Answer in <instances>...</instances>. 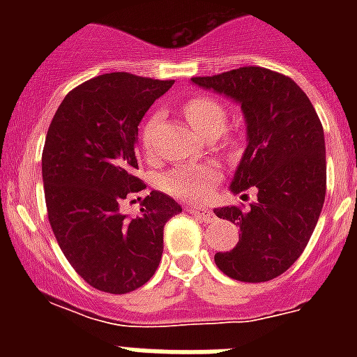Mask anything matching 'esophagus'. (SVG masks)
<instances>
[{"mask_svg": "<svg viewBox=\"0 0 357 357\" xmlns=\"http://www.w3.org/2000/svg\"><path fill=\"white\" fill-rule=\"evenodd\" d=\"M187 211H189L190 215H195V217L198 218V220H200V222L209 224V222H213V220H215V213H213L211 209H207V207L192 206V207H189V209H187Z\"/></svg>", "mask_w": 357, "mask_h": 357, "instance_id": "34e87169", "label": "esophagus"}]
</instances>
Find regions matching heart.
Returning a JSON list of instances; mask_svg holds the SVG:
<instances>
[{
  "label": "heart",
  "mask_w": 357,
  "mask_h": 357,
  "mask_svg": "<svg viewBox=\"0 0 357 357\" xmlns=\"http://www.w3.org/2000/svg\"><path fill=\"white\" fill-rule=\"evenodd\" d=\"M183 113L202 139H209L222 133L228 123V111L215 98L198 96L185 103ZM162 114L155 111L150 114L140 129V146L148 155L157 151V133L161 128ZM218 172L209 165H183L167 172L161 178V187L170 195L187 200H202L209 195Z\"/></svg>",
  "instance_id": "b5f03b06"
}]
</instances>
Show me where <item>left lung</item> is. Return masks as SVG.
<instances>
[{
  "instance_id": "1",
  "label": "left lung",
  "mask_w": 357,
  "mask_h": 357,
  "mask_svg": "<svg viewBox=\"0 0 357 357\" xmlns=\"http://www.w3.org/2000/svg\"><path fill=\"white\" fill-rule=\"evenodd\" d=\"M192 83L241 103L248 146L231 190H257L246 211L238 206L215 209L218 218L241 228L237 246L215 254V263L238 282L274 280L302 255L321 217L326 196L321 120L291 77L268 68L243 66L192 77Z\"/></svg>"
}]
</instances>
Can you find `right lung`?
I'll list each match as a JSON object with an SVG mask.
<instances>
[{
  "instance_id": "right-lung-1",
  "label": "right lung",
  "mask_w": 357,
  "mask_h": 357,
  "mask_svg": "<svg viewBox=\"0 0 357 357\" xmlns=\"http://www.w3.org/2000/svg\"><path fill=\"white\" fill-rule=\"evenodd\" d=\"M174 81L113 72L81 83L59 105L42 151L47 218L64 257L98 291L131 293L161 263L162 229L181 213L151 190L137 218L120 213L146 185L139 168V123Z\"/></svg>"
}]
</instances>
